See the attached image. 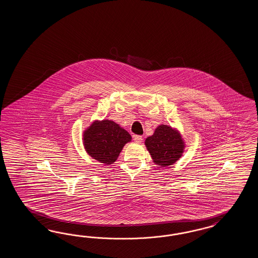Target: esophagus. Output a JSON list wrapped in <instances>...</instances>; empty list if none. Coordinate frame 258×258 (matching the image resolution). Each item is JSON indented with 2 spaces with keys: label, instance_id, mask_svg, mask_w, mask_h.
<instances>
[{
  "label": "esophagus",
  "instance_id": "34e87169",
  "mask_svg": "<svg viewBox=\"0 0 258 258\" xmlns=\"http://www.w3.org/2000/svg\"><path fill=\"white\" fill-rule=\"evenodd\" d=\"M134 142L140 144V143L143 142V137L140 136V135H135V136H134Z\"/></svg>",
  "mask_w": 258,
  "mask_h": 258
}]
</instances>
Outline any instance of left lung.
<instances>
[{
  "label": "left lung",
  "instance_id": "obj_1",
  "mask_svg": "<svg viewBox=\"0 0 258 258\" xmlns=\"http://www.w3.org/2000/svg\"><path fill=\"white\" fill-rule=\"evenodd\" d=\"M145 145L154 164L162 167L179 161L185 148L180 132L167 125H158L153 135L146 139Z\"/></svg>",
  "mask_w": 258,
  "mask_h": 258
}]
</instances>
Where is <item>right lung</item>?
<instances>
[{"instance_id":"add662e5","label":"right lung","mask_w":258,"mask_h":258,"mask_svg":"<svg viewBox=\"0 0 258 258\" xmlns=\"http://www.w3.org/2000/svg\"><path fill=\"white\" fill-rule=\"evenodd\" d=\"M131 134L111 120H95L83 133V146L87 153L104 164H113Z\"/></svg>"}]
</instances>
